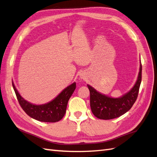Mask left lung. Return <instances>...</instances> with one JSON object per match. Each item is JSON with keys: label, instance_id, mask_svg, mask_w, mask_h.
Instances as JSON below:
<instances>
[{"label": "left lung", "instance_id": "left-lung-1", "mask_svg": "<svg viewBox=\"0 0 157 157\" xmlns=\"http://www.w3.org/2000/svg\"><path fill=\"white\" fill-rule=\"evenodd\" d=\"M142 78L140 64L137 81L130 91L119 98H112L103 95L87 85L90 92V107L92 113L100 119H112L125 113L133 105L137 99Z\"/></svg>", "mask_w": 157, "mask_h": 157}]
</instances>
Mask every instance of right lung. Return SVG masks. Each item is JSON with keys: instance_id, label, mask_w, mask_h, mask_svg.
Listing matches in <instances>:
<instances>
[{"instance_id": "obj_1", "label": "right lung", "mask_w": 157, "mask_h": 157, "mask_svg": "<svg viewBox=\"0 0 157 157\" xmlns=\"http://www.w3.org/2000/svg\"><path fill=\"white\" fill-rule=\"evenodd\" d=\"M13 86L20 105L28 115L39 121L54 123L61 120L65 115L67 102L75 89L76 83L67 87L52 101L40 105L26 101L19 94L13 82Z\"/></svg>"}]
</instances>
